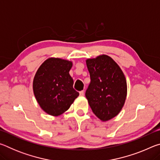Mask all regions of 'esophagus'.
Instances as JSON below:
<instances>
[{"instance_id":"1","label":"esophagus","mask_w":160,"mask_h":160,"mask_svg":"<svg viewBox=\"0 0 160 160\" xmlns=\"http://www.w3.org/2000/svg\"><path fill=\"white\" fill-rule=\"evenodd\" d=\"M84 95H85V92H84V91L80 92V97H83Z\"/></svg>"}]
</instances>
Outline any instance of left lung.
Returning a JSON list of instances; mask_svg holds the SVG:
<instances>
[{
    "label": "left lung",
    "instance_id": "obj_1",
    "mask_svg": "<svg viewBox=\"0 0 160 160\" xmlns=\"http://www.w3.org/2000/svg\"><path fill=\"white\" fill-rule=\"evenodd\" d=\"M91 82L85 96L97 117L107 121L122 109L127 96L126 77L118 65L107 55L86 60Z\"/></svg>",
    "mask_w": 160,
    "mask_h": 160
}]
</instances>
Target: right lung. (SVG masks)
I'll use <instances>...</instances> for the list:
<instances>
[{
	"mask_svg": "<svg viewBox=\"0 0 160 160\" xmlns=\"http://www.w3.org/2000/svg\"><path fill=\"white\" fill-rule=\"evenodd\" d=\"M72 61L49 58L38 68L33 80V92L38 104L48 114L58 116L69 109L79 96L69 74Z\"/></svg>",
	"mask_w": 160,
	"mask_h": 160,
	"instance_id": "right-lung-1",
	"label": "right lung"
}]
</instances>
